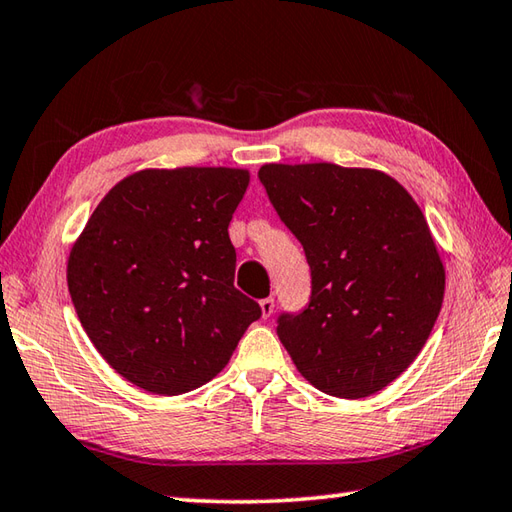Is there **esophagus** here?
I'll return each mask as SVG.
<instances>
[{"label":"esophagus","mask_w":512,"mask_h":512,"mask_svg":"<svg viewBox=\"0 0 512 512\" xmlns=\"http://www.w3.org/2000/svg\"><path fill=\"white\" fill-rule=\"evenodd\" d=\"M259 308H262L264 317H270V315H273V310H275V299L273 297L262 299V302H259Z\"/></svg>","instance_id":"1"}]
</instances>
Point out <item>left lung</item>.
Instances as JSON below:
<instances>
[{
  "label": "left lung",
  "instance_id": "8db88e82",
  "mask_svg": "<svg viewBox=\"0 0 512 512\" xmlns=\"http://www.w3.org/2000/svg\"><path fill=\"white\" fill-rule=\"evenodd\" d=\"M270 204L304 246L308 306L277 335L306 382L362 399L415 362L444 302L446 270L422 208L375 168L264 164Z\"/></svg>",
  "mask_w": 512,
  "mask_h": 512
}]
</instances>
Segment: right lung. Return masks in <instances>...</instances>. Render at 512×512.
<instances>
[{"instance_id": "obj_1", "label": "right lung", "mask_w": 512, "mask_h": 512, "mask_svg": "<svg viewBox=\"0 0 512 512\" xmlns=\"http://www.w3.org/2000/svg\"><path fill=\"white\" fill-rule=\"evenodd\" d=\"M244 168H146L108 190L70 248L79 322L106 362L155 395H182L222 370L262 317L235 288L228 224Z\"/></svg>"}]
</instances>
